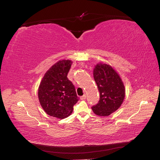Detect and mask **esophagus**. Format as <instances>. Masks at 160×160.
Instances as JSON below:
<instances>
[{
    "label": "esophagus",
    "mask_w": 160,
    "mask_h": 160,
    "mask_svg": "<svg viewBox=\"0 0 160 160\" xmlns=\"http://www.w3.org/2000/svg\"><path fill=\"white\" fill-rule=\"evenodd\" d=\"M80 99H81V100H85V99H86V95H83V96H81V98H80Z\"/></svg>",
    "instance_id": "1"
}]
</instances>
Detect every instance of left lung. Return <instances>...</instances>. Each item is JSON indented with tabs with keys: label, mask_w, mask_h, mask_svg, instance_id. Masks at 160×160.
<instances>
[{
	"label": "left lung",
	"mask_w": 160,
	"mask_h": 160,
	"mask_svg": "<svg viewBox=\"0 0 160 160\" xmlns=\"http://www.w3.org/2000/svg\"><path fill=\"white\" fill-rule=\"evenodd\" d=\"M93 77L99 91L100 99L91 109L95 115L107 117L122 105L125 97L124 83L117 71L103 62L95 65Z\"/></svg>",
	"instance_id": "1"
}]
</instances>
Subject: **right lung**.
I'll list each match as a JSON object with an SVG mask.
<instances>
[{
  "instance_id": "right-lung-1",
  "label": "right lung",
  "mask_w": 160,
  "mask_h": 160,
  "mask_svg": "<svg viewBox=\"0 0 160 160\" xmlns=\"http://www.w3.org/2000/svg\"><path fill=\"white\" fill-rule=\"evenodd\" d=\"M72 61L62 59L52 65L43 76L38 88V98L45 112L64 119L69 116L79 101L75 86L67 78Z\"/></svg>"
}]
</instances>
